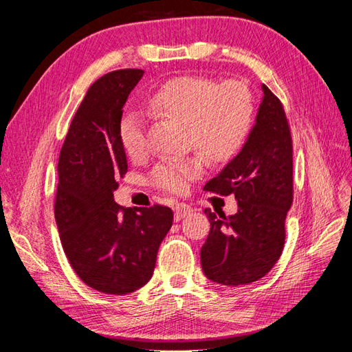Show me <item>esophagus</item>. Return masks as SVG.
<instances>
[{
    "label": "esophagus",
    "mask_w": 352,
    "mask_h": 352,
    "mask_svg": "<svg viewBox=\"0 0 352 352\" xmlns=\"http://www.w3.org/2000/svg\"><path fill=\"white\" fill-rule=\"evenodd\" d=\"M190 212H192V208H190L188 204H184V202H180V204H177L175 207V220L177 221L180 219H184L188 214H190Z\"/></svg>",
    "instance_id": "34e87169"
}]
</instances>
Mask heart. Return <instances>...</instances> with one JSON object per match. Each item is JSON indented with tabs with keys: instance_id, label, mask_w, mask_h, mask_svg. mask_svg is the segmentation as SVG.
<instances>
[{
	"instance_id": "b5f03b06",
	"label": "heart",
	"mask_w": 352,
	"mask_h": 352,
	"mask_svg": "<svg viewBox=\"0 0 352 352\" xmlns=\"http://www.w3.org/2000/svg\"><path fill=\"white\" fill-rule=\"evenodd\" d=\"M146 109L164 119L186 123L188 140L212 162L235 157L252 129L254 100L241 80L220 83L207 76L185 74L168 79L146 98ZM119 140L127 157L138 160L146 153L142 117L126 113L119 126ZM206 160L199 154L164 160L154 168V186L166 192L184 194L202 176Z\"/></svg>"
}]
</instances>
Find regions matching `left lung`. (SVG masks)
Segmentation results:
<instances>
[{
  "label": "left lung",
  "instance_id": "left-lung-1",
  "mask_svg": "<svg viewBox=\"0 0 352 352\" xmlns=\"http://www.w3.org/2000/svg\"><path fill=\"white\" fill-rule=\"evenodd\" d=\"M264 97L241 153L204 189L233 194L236 214L204 212L210 233L201 265L216 283L238 286L261 279L278 263L285 245V219L294 199L292 136L280 100L263 85Z\"/></svg>",
  "mask_w": 352,
  "mask_h": 352
}]
</instances>
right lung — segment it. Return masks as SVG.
<instances>
[{"instance_id":"1","label":"right lung","mask_w":352,"mask_h":352,"mask_svg":"<svg viewBox=\"0 0 352 352\" xmlns=\"http://www.w3.org/2000/svg\"><path fill=\"white\" fill-rule=\"evenodd\" d=\"M141 69L104 74L85 95L58 158L54 214L69 263L82 282L126 295L151 279L158 247L173 225L172 208H124L114 201L127 172L119 140L123 105Z\"/></svg>"}]
</instances>
